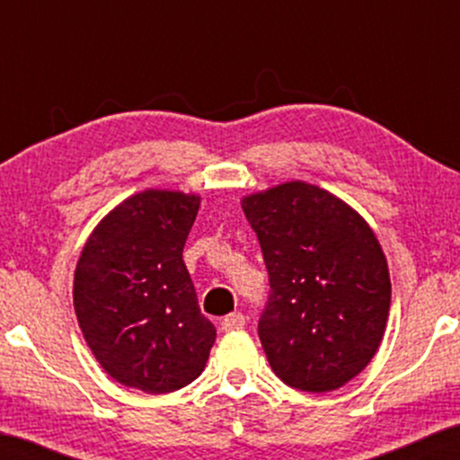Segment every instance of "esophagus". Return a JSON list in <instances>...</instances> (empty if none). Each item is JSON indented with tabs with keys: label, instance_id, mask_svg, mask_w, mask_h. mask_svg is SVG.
Wrapping results in <instances>:
<instances>
[{
	"label": "esophagus",
	"instance_id": "1",
	"mask_svg": "<svg viewBox=\"0 0 460 460\" xmlns=\"http://www.w3.org/2000/svg\"><path fill=\"white\" fill-rule=\"evenodd\" d=\"M244 326V316L241 312H234V314H228L222 320V331L224 332H232V331H241Z\"/></svg>",
	"mask_w": 460,
	"mask_h": 460
}]
</instances>
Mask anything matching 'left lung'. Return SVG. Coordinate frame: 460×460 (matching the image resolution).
<instances>
[{
	"label": "left lung",
	"mask_w": 460,
	"mask_h": 460,
	"mask_svg": "<svg viewBox=\"0 0 460 460\" xmlns=\"http://www.w3.org/2000/svg\"><path fill=\"white\" fill-rule=\"evenodd\" d=\"M241 205L272 288L257 326L270 367L301 392L339 389L373 360L389 316L392 282L373 228L345 200L299 180Z\"/></svg>",
	"instance_id": "obj_1"
}]
</instances>
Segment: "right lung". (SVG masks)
<instances>
[{
    "label": "right lung",
    "instance_id": "1",
    "mask_svg": "<svg viewBox=\"0 0 460 460\" xmlns=\"http://www.w3.org/2000/svg\"><path fill=\"white\" fill-rule=\"evenodd\" d=\"M199 194L148 188L106 213L73 282L79 329L125 387L169 394L203 373L216 326L200 314L181 260Z\"/></svg>",
    "mask_w": 460,
    "mask_h": 460
}]
</instances>
